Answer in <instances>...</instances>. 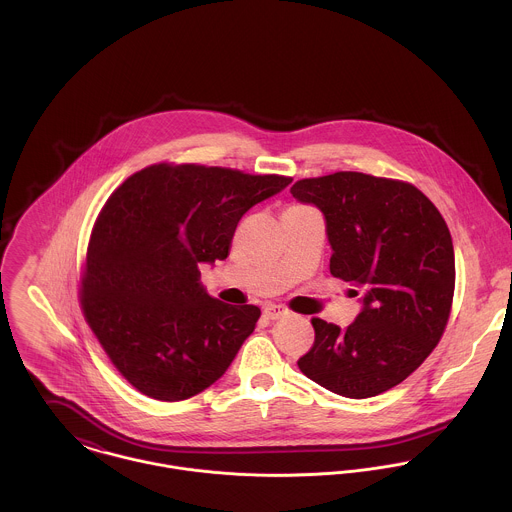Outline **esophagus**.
Returning a JSON list of instances; mask_svg holds the SVG:
<instances>
[{"instance_id": "34e87169", "label": "esophagus", "mask_w": 512, "mask_h": 512, "mask_svg": "<svg viewBox=\"0 0 512 512\" xmlns=\"http://www.w3.org/2000/svg\"><path fill=\"white\" fill-rule=\"evenodd\" d=\"M264 315H266V319H272V321H276V319H282V317H286L288 315V309L284 307V305H266L264 307Z\"/></svg>"}]
</instances>
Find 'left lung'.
Here are the masks:
<instances>
[{
  "mask_svg": "<svg viewBox=\"0 0 512 512\" xmlns=\"http://www.w3.org/2000/svg\"><path fill=\"white\" fill-rule=\"evenodd\" d=\"M290 193L323 213L331 274L363 290V309L347 329L311 319L315 343L297 366L345 398L382 394L443 335L455 290L449 228L420 189L396 179L339 171L301 179Z\"/></svg>",
  "mask_w": 512,
  "mask_h": 512,
  "instance_id": "1",
  "label": "left lung"
}]
</instances>
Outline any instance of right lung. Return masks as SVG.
Here are the masks:
<instances>
[{"instance_id":"add662e5","label":"right lung","mask_w":512,"mask_h":512,"mask_svg":"<svg viewBox=\"0 0 512 512\" xmlns=\"http://www.w3.org/2000/svg\"><path fill=\"white\" fill-rule=\"evenodd\" d=\"M290 183L284 175L159 163L110 195L90 234L80 305L136 390L177 402L226 372L260 309L211 297L199 264L224 260L242 215Z\"/></svg>"}]
</instances>
